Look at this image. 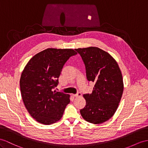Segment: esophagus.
I'll use <instances>...</instances> for the list:
<instances>
[{"label": "esophagus", "instance_id": "1", "mask_svg": "<svg viewBox=\"0 0 148 148\" xmlns=\"http://www.w3.org/2000/svg\"><path fill=\"white\" fill-rule=\"evenodd\" d=\"M81 95H82V94L81 93V92H77V94H73V96H74V97H80V96H81Z\"/></svg>", "mask_w": 148, "mask_h": 148}]
</instances>
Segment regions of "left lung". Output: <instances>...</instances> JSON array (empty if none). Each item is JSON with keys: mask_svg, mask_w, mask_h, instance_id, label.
Instances as JSON below:
<instances>
[{"mask_svg": "<svg viewBox=\"0 0 148 148\" xmlns=\"http://www.w3.org/2000/svg\"><path fill=\"white\" fill-rule=\"evenodd\" d=\"M75 50L84 63L87 79L95 83L92 93L83 95L86 104L80 110L81 114L89 123H104L116 111L123 95V80L118 64L110 54L98 47Z\"/></svg>", "mask_w": 148, "mask_h": 148, "instance_id": "8db88e82", "label": "left lung"}]
</instances>
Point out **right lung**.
Returning <instances> with one entry per match:
<instances>
[{
    "mask_svg": "<svg viewBox=\"0 0 148 148\" xmlns=\"http://www.w3.org/2000/svg\"><path fill=\"white\" fill-rule=\"evenodd\" d=\"M77 52L71 49L49 48L30 59L21 74L20 88L25 106L34 119L49 125L61 118L70 103L69 94L53 90L62 67Z\"/></svg>",
    "mask_w": 148,
    "mask_h": 148,
    "instance_id": "obj_1",
    "label": "right lung"
}]
</instances>
